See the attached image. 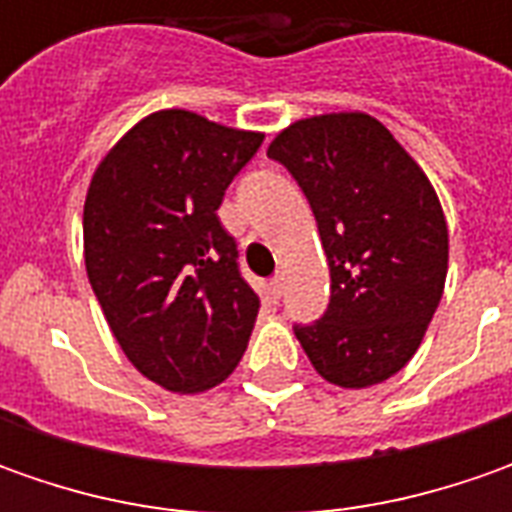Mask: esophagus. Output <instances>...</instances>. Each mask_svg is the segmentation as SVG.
<instances>
[{"label":"esophagus","instance_id":"obj_1","mask_svg":"<svg viewBox=\"0 0 512 512\" xmlns=\"http://www.w3.org/2000/svg\"><path fill=\"white\" fill-rule=\"evenodd\" d=\"M282 293H285V279H282V276H273V279L267 282V296H270L273 302H279Z\"/></svg>","mask_w":512,"mask_h":512}]
</instances>
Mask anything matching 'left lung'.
<instances>
[{"mask_svg":"<svg viewBox=\"0 0 512 512\" xmlns=\"http://www.w3.org/2000/svg\"><path fill=\"white\" fill-rule=\"evenodd\" d=\"M267 156L302 187L330 265L322 319L293 325L307 359L339 387L390 379L442 302L447 225L436 190L390 130L364 113L302 119Z\"/></svg>","mask_w":512,"mask_h":512,"instance_id":"1","label":"left lung"}]
</instances>
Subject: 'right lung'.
Masks as SVG:
<instances>
[{
    "label": "right lung",
    "mask_w": 512,
    "mask_h": 512,
    "mask_svg": "<svg viewBox=\"0 0 512 512\" xmlns=\"http://www.w3.org/2000/svg\"><path fill=\"white\" fill-rule=\"evenodd\" d=\"M262 139L159 110L93 173L82 222L90 287L133 367L173 393L225 382L262 307L216 216Z\"/></svg>",
    "instance_id": "obj_1"
}]
</instances>
